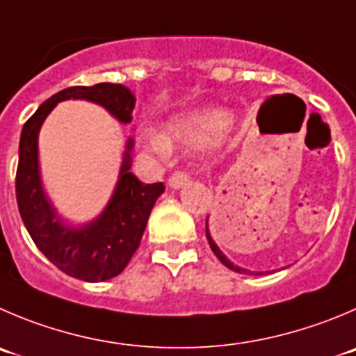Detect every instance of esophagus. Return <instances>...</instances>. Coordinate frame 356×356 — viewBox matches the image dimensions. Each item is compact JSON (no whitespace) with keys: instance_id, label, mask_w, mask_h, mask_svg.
Returning a JSON list of instances; mask_svg holds the SVG:
<instances>
[{"instance_id":"esophagus-1","label":"esophagus","mask_w":356,"mask_h":356,"mask_svg":"<svg viewBox=\"0 0 356 356\" xmlns=\"http://www.w3.org/2000/svg\"><path fill=\"white\" fill-rule=\"evenodd\" d=\"M188 184V175L185 171H175L169 176V187L171 188H180Z\"/></svg>"}]
</instances>
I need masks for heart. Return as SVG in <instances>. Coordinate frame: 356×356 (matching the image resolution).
<instances>
[{
	"label": "heart",
	"instance_id": "b5f03b06",
	"mask_svg": "<svg viewBox=\"0 0 356 356\" xmlns=\"http://www.w3.org/2000/svg\"><path fill=\"white\" fill-rule=\"evenodd\" d=\"M223 117L215 110H195L176 115L168 122L164 134L155 129H143L140 138L145 147L165 154L171 145H199L211 133L218 131Z\"/></svg>",
	"mask_w": 356,
	"mask_h": 356
}]
</instances>
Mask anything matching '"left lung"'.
<instances>
[{
    "mask_svg": "<svg viewBox=\"0 0 356 356\" xmlns=\"http://www.w3.org/2000/svg\"><path fill=\"white\" fill-rule=\"evenodd\" d=\"M206 238H208L209 248L213 250V253H215V255H216V259H218L220 262L223 264V266L229 267V269H231V270H236V273H241V274H252V270H246V269H241V267L234 266V264H232L231 260H229V259H227L225 255H223L222 250L218 248V245H216V243H215V239H213V238H211V234H209V231H208V220H206ZM259 274H262V273H259Z\"/></svg>",
    "mask_w": 356,
    "mask_h": 356,
    "instance_id": "left-lung-1",
    "label": "left lung"
}]
</instances>
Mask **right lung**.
<instances>
[{"instance_id": "1", "label": "right lung", "mask_w": 356, "mask_h": 356, "mask_svg": "<svg viewBox=\"0 0 356 356\" xmlns=\"http://www.w3.org/2000/svg\"><path fill=\"white\" fill-rule=\"evenodd\" d=\"M87 99L106 108L120 122H131L136 97L120 83L67 87L45 101L24 124L19 145L15 194L19 213L40 252L63 273L82 282H106L118 276L140 246L148 216L164 184H143L129 172L127 143L120 180L110 204L90 225L67 227L54 213L40 185L38 131L59 101Z\"/></svg>"}]
</instances>
